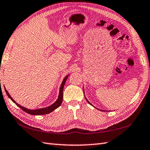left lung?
Masks as SVG:
<instances>
[{"mask_svg": "<svg viewBox=\"0 0 150 150\" xmlns=\"http://www.w3.org/2000/svg\"><path fill=\"white\" fill-rule=\"evenodd\" d=\"M86 101H87V102H88V103H89V104H90V105H91V103H90V102H89V101H88L87 100V99H86Z\"/></svg>", "mask_w": 150, "mask_h": 150, "instance_id": "left-lung-1", "label": "left lung"}]
</instances>
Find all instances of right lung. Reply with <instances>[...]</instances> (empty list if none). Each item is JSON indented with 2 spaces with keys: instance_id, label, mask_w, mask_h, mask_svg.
I'll return each instance as SVG.
<instances>
[{
  "instance_id": "right-lung-1",
  "label": "right lung",
  "mask_w": 150,
  "mask_h": 150,
  "mask_svg": "<svg viewBox=\"0 0 150 150\" xmlns=\"http://www.w3.org/2000/svg\"><path fill=\"white\" fill-rule=\"evenodd\" d=\"M69 75H67L66 76V77L64 79V80H63L62 83V85H61V86L60 88H59V96H58V98L57 100H56L54 103H53L52 105H51V106H47V107H45V108H39V109H36V110H29V109H28L26 108L25 107H24V106H22L20 105H18V103H16L15 102V101L11 97V96H10V94L8 93V92L7 91V90H6L5 88V91L6 92V94H7L8 97L11 99V100L13 102L15 103V104L17 105L18 107L21 108L22 110H23L24 112H25L26 113H28V114H29L31 115H45V114H49V113H51V112L54 111L55 109H56L57 108H58L59 106L61 105L62 103V100H63V90H64V85H65V83L66 82V80L68 78Z\"/></svg>"
}]
</instances>
